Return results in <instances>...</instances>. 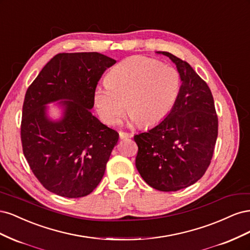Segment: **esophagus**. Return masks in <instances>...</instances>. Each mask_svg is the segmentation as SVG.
Wrapping results in <instances>:
<instances>
[{
	"instance_id": "1",
	"label": "esophagus",
	"mask_w": 250,
	"mask_h": 250,
	"mask_svg": "<svg viewBox=\"0 0 250 250\" xmlns=\"http://www.w3.org/2000/svg\"><path fill=\"white\" fill-rule=\"evenodd\" d=\"M119 135H120V139H122V140H124V139H129V138H131V134H130V133H128V132H124V131H120V132H119Z\"/></svg>"
}]
</instances>
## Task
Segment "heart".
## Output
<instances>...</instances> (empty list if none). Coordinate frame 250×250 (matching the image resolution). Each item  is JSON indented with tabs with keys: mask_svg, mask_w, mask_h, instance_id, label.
<instances>
[{
	"mask_svg": "<svg viewBox=\"0 0 250 250\" xmlns=\"http://www.w3.org/2000/svg\"><path fill=\"white\" fill-rule=\"evenodd\" d=\"M106 81L95 89L94 102L98 115L107 125H115L125 107L129 120L140 126L160 123L175 105L181 86L176 69L144 56L119 62Z\"/></svg>",
	"mask_w": 250,
	"mask_h": 250,
	"instance_id": "b5f03b06",
	"label": "heart"
}]
</instances>
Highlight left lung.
Returning <instances> with one entry per match:
<instances>
[{
  "label": "left lung",
  "mask_w": 250,
  "mask_h": 250,
  "mask_svg": "<svg viewBox=\"0 0 250 250\" xmlns=\"http://www.w3.org/2000/svg\"><path fill=\"white\" fill-rule=\"evenodd\" d=\"M180 75L178 98L169 115L146 132L134 135L135 158L142 178L158 191H178L192 186L206 173L218 135L213 95L193 67L169 52Z\"/></svg>",
  "instance_id": "left-lung-1"
}]
</instances>
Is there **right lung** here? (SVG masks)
<instances>
[{"label":"right lung","mask_w":250,"mask_h":250,"mask_svg":"<svg viewBox=\"0 0 250 250\" xmlns=\"http://www.w3.org/2000/svg\"><path fill=\"white\" fill-rule=\"evenodd\" d=\"M116 60L97 52L60 53L27 89L21 126L22 152L48 191L67 198L92 193L101 181L119 133L90 109L102 74ZM58 102V119L48 115Z\"/></svg>","instance_id":"obj_1"}]
</instances>
